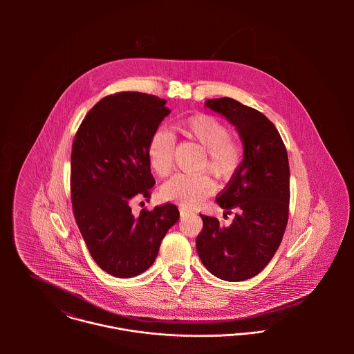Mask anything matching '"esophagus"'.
Wrapping results in <instances>:
<instances>
[{"instance_id": "obj_1", "label": "esophagus", "mask_w": 354, "mask_h": 354, "mask_svg": "<svg viewBox=\"0 0 354 354\" xmlns=\"http://www.w3.org/2000/svg\"><path fill=\"white\" fill-rule=\"evenodd\" d=\"M191 211L189 209H187V208H180V214L181 215H187V214H189Z\"/></svg>"}]
</instances>
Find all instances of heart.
<instances>
[{
  "label": "heart",
  "instance_id": "heart-1",
  "mask_svg": "<svg viewBox=\"0 0 354 354\" xmlns=\"http://www.w3.org/2000/svg\"><path fill=\"white\" fill-rule=\"evenodd\" d=\"M176 129L205 150L201 169H207L216 178L232 177L240 162L241 149L232 140L227 124L211 114L191 115L176 124ZM174 136L158 129L149 142L147 155L155 174L165 177L171 170ZM215 191V183L205 174H176L160 188L162 199L183 205H198Z\"/></svg>",
  "mask_w": 354,
  "mask_h": 354
}]
</instances>
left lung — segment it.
<instances>
[{
  "label": "left lung",
  "instance_id": "1",
  "mask_svg": "<svg viewBox=\"0 0 354 354\" xmlns=\"http://www.w3.org/2000/svg\"><path fill=\"white\" fill-rule=\"evenodd\" d=\"M236 127L243 162L216 198L221 208L236 209L230 226L201 215L196 250L216 278L239 282L257 275L277 252L289 216L290 183L286 147L275 125L260 111L232 98L204 102Z\"/></svg>",
  "mask_w": 354,
  "mask_h": 354
}]
</instances>
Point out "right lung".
I'll return each mask as SVG.
<instances>
[{
	"label": "right lung",
	"mask_w": 354,
	"mask_h": 354,
	"mask_svg": "<svg viewBox=\"0 0 354 354\" xmlns=\"http://www.w3.org/2000/svg\"><path fill=\"white\" fill-rule=\"evenodd\" d=\"M170 110L143 93L104 97L84 117L72 145L71 195L76 223L95 263L132 278L150 268L178 208L166 203L132 214L155 184L147 155L152 133Z\"/></svg>",
	"instance_id": "right-lung-1"
}]
</instances>
